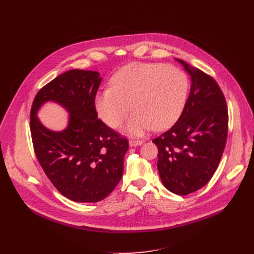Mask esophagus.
I'll list each match as a JSON object with an SVG mask.
<instances>
[{
  "mask_svg": "<svg viewBox=\"0 0 254 254\" xmlns=\"http://www.w3.org/2000/svg\"><path fill=\"white\" fill-rule=\"evenodd\" d=\"M142 143H143L142 140H136V139H130L129 142H128L130 147H134V146H139V145H141Z\"/></svg>",
  "mask_w": 254,
  "mask_h": 254,
  "instance_id": "1",
  "label": "esophagus"
}]
</instances>
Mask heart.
<instances>
[{"label":"heart","instance_id":"obj_1","mask_svg":"<svg viewBox=\"0 0 254 254\" xmlns=\"http://www.w3.org/2000/svg\"><path fill=\"white\" fill-rule=\"evenodd\" d=\"M190 81L182 70L164 64L130 63L111 79V88L97 93L96 109L110 127L122 124L131 135H142L153 127L168 128L181 115L189 96Z\"/></svg>","mask_w":254,"mask_h":254}]
</instances>
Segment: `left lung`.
<instances>
[{
    "label": "left lung",
    "instance_id": "obj_1",
    "mask_svg": "<svg viewBox=\"0 0 254 254\" xmlns=\"http://www.w3.org/2000/svg\"><path fill=\"white\" fill-rule=\"evenodd\" d=\"M191 79L177 123L153 139L157 170L165 188L186 195L205 186L214 175L228 137L229 114L223 93L208 74L176 59Z\"/></svg>",
    "mask_w": 254,
    "mask_h": 254
}]
</instances>
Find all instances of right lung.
Returning <instances> with one entry per match:
<instances>
[{"instance_id":"1","label":"right lung","mask_w":254,"mask_h":254,"mask_svg":"<svg viewBox=\"0 0 254 254\" xmlns=\"http://www.w3.org/2000/svg\"><path fill=\"white\" fill-rule=\"evenodd\" d=\"M101 81L96 71H66L40 89L32 105L30 127L38 162L55 188L74 202L102 201L123 177L128 141L98 118L95 99ZM48 100L69 112L64 131H50L38 120L36 113Z\"/></svg>"}]
</instances>
